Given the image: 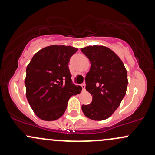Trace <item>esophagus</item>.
Here are the masks:
<instances>
[{
    "mask_svg": "<svg viewBox=\"0 0 155 155\" xmlns=\"http://www.w3.org/2000/svg\"><path fill=\"white\" fill-rule=\"evenodd\" d=\"M81 87H82V91L85 90V84H81Z\"/></svg>",
    "mask_w": 155,
    "mask_h": 155,
    "instance_id": "1",
    "label": "esophagus"
}]
</instances>
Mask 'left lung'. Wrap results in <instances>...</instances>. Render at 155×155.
<instances>
[{
    "label": "left lung",
    "mask_w": 155,
    "mask_h": 155,
    "mask_svg": "<svg viewBox=\"0 0 155 155\" xmlns=\"http://www.w3.org/2000/svg\"><path fill=\"white\" fill-rule=\"evenodd\" d=\"M81 51L91 61L85 88L93 97L92 102L82 105V110L91 120H106L120 106L126 94V69L119 56L107 47L87 46Z\"/></svg>",
    "instance_id": "left-lung-1"
}]
</instances>
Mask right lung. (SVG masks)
Here are the masks:
<instances>
[{"label":"right lung","instance_id":"1","mask_svg":"<svg viewBox=\"0 0 155 155\" xmlns=\"http://www.w3.org/2000/svg\"><path fill=\"white\" fill-rule=\"evenodd\" d=\"M77 48L51 45L37 52L27 67L26 96L37 117L53 121L64 114L68 99L80 94L71 80L68 63Z\"/></svg>","mask_w":155,"mask_h":155}]
</instances>
